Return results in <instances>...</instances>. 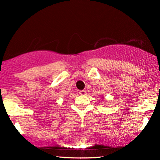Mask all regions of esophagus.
Listing matches in <instances>:
<instances>
[{"mask_svg":"<svg viewBox=\"0 0 160 160\" xmlns=\"http://www.w3.org/2000/svg\"><path fill=\"white\" fill-rule=\"evenodd\" d=\"M79 93H80V95H86V92L85 90H80V92H79Z\"/></svg>","mask_w":160,"mask_h":160,"instance_id":"34e87169","label":"esophagus"}]
</instances>
